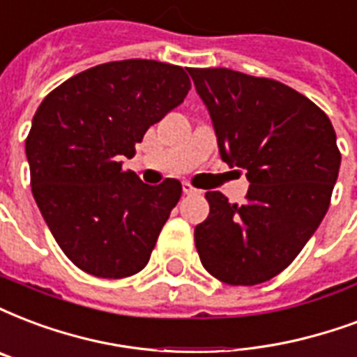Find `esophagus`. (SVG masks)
<instances>
[{
    "mask_svg": "<svg viewBox=\"0 0 357 357\" xmlns=\"http://www.w3.org/2000/svg\"><path fill=\"white\" fill-rule=\"evenodd\" d=\"M182 192H184V194H186V195H195V194H201L199 190H197V188H194V186H192V184H188V182H184V184H182Z\"/></svg>",
    "mask_w": 357,
    "mask_h": 357,
    "instance_id": "esophagus-1",
    "label": "esophagus"
}]
</instances>
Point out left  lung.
I'll use <instances>...</instances> for the list:
<instances>
[{"mask_svg":"<svg viewBox=\"0 0 357 357\" xmlns=\"http://www.w3.org/2000/svg\"><path fill=\"white\" fill-rule=\"evenodd\" d=\"M207 107L220 158L246 171L245 201L207 192L195 226L203 267L231 286L277 277L320 226L341 167L326 112L282 82L226 67L188 69Z\"/></svg>","mask_w":357,"mask_h":357,"instance_id":"left-lung-1","label":"left lung"}]
</instances>
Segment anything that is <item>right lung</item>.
Segmentation results:
<instances>
[{
	"instance_id": "add662e5",
	"label": "right lung",
	"mask_w": 357,
	"mask_h": 357,
	"mask_svg": "<svg viewBox=\"0 0 357 357\" xmlns=\"http://www.w3.org/2000/svg\"><path fill=\"white\" fill-rule=\"evenodd\" d=\"M181 66L109 61L48 93L31 120L26 156L36 203L56 243L79 269L124 278L149 264L182 186H158L122 169L150 126L190 90Z\"/></svg>"
}]
</instances>
